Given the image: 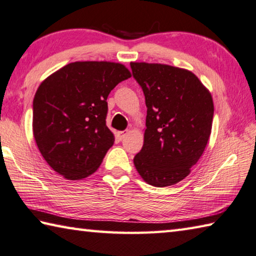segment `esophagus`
Here are the masks:
<instances>
[{"label": "esophagus", "mask_w": 256, "mask_h": 256, "mask_svg": "<svg viewBox=\"0 0 256 256\" xmlns=\"http://www.w3.org/2000/svg\"><path fill=\"white\" fill-rule=\"evenodd\" d=\"M126 133H128V131H120V132H118V138H120V140H122V138L126 136Z\"/></svg>", "instance_id": "34e87169"}]
</instances>
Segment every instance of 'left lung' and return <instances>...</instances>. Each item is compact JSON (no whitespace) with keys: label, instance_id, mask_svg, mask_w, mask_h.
I'll use <instances>...</instances> for the list:
<instances>
[{"label":"left lung","instance_id":"1","mask_svg":"<svg viewBox=\"0 0 256 256\" xmlns=\"http://www.w3.org/2000/svg\"><path fill=\"white\" fill-rule=\"evenodd\" d=\"M144 94V146L134 166L146 183L164 188L190 174L209 140L214 102L196 74L164 64H131Z\"/></svg>","mask_w":256,"mask_h":256}]
</instances>
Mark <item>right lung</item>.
I'll use <instances>...</instances> for the list:
<instances>
[{
	"label": "right lung",
	"instance_id": "add662e5",
	"mask_svg": "<svg viewBox=\"0 0 256 256\" xmlns=\"http://www.w3.org/2000/svg\"><path fill=\"white\" fill-rule=\"evenodd\" d=\"M131 73L120 63L74 62L42 82L32 102V130L46 162L68 180L100 166L114 144L106 125L107 97Z\"/></svg>",
	"mask_w": 256,
	"mask_h": 256
}]
</instances>
